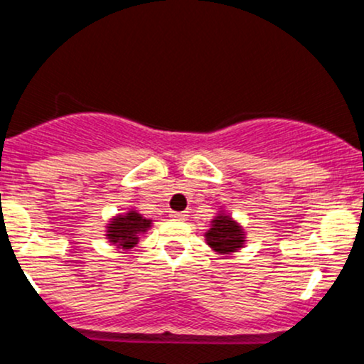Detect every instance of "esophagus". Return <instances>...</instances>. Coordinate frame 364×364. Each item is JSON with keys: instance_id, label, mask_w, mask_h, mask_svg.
Returning <instances> with one entry per match:
<instances>
[{"instance_id": "34e87169", "label": "esophagus", "mask_w": 364, "mask_h": 364, "mask_svg": "<svg viewBox=\"0 0 364 364\" xmlns=\"http://www.w3.org/2000/svg\"><path fill=\"white\" fill-rule=\"evenodd\" d=\"M171 217H173L174 220H186L188 214L186 212H171Z\"/></svg>"}]
</instances>
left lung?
Returning a JSON list of instances; mask_svg holds the SVG:
<instances>
[{
    "label": "left lung",
    "instance_id": "obj_1",
    "mask_svg": "<svg viewBox=\"0 0 364 364\" xmlns=\"http://www.w3.org/2000/svg\"><path fill=\"white\" fill-rule=\"evenodd\" d=\"M205 237L207 245L219 255L235 253L245 245L243 228L225 214H219L212 220Z\"/></svg>",
    "mask_w": 364,
    "mask_h": 364
}]
</instances>
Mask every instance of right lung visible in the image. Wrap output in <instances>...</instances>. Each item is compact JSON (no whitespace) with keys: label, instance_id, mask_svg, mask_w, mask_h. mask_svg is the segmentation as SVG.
I'll return each instance as SVG.
<instances>
[{"label":"right lung","instance_id":"obj_1","mask_svg":"<svg viewBox=\"0 0 364 364\" xmlns=\"http://www.w3.org/2000/svg\"><path fill=\"white\" fill-rule=\"evenodd\" d=\"M152 224V220L141 217L139 212L129 210L128 214L118 215L107 224V240L118 248L129 250L139 243V236L145 232Z\"/></svg>","mask_w":364,"mask_h":364}]
</instances>
